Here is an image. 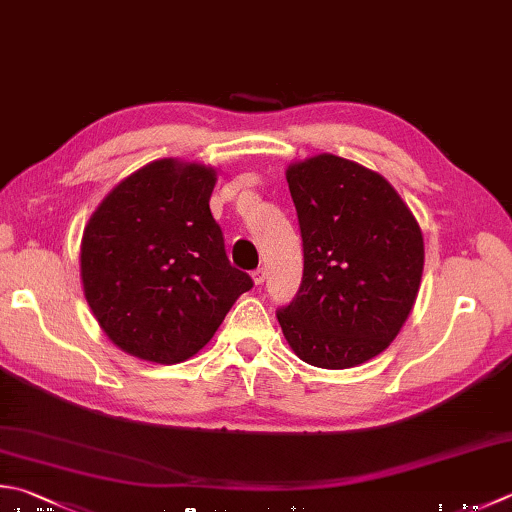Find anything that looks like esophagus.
<instances>
[{"instance_id":"34e87169","label":"esophagus","mask_w":512,"mask_h":512,"mask_svg":"<svg viewBox=\"0 0 512 512\" xmlns=\"http://www.w3.org/2000/svg\"><path fill=\"white\" fill-rule=\"evenodd\" d=\"M252 278H254V283H256V285H263V283H265V278H267V269H265V267H258V269H254Z\"/></svg>"}]
</instances>
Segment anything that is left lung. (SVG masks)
<instances>
[{
  "label": "left lung",
  "mask_w": 512,
  "mask_h": 512,
  "mask_svg": "<svg viewBox=\"0 0 512 512\" xmlns=\"http://www.w3.org/2000/svg\"><path fill=\"white\" fill-rule=\"evenodd\" d=\"M303 238V281L276 312L298 359L345 370L374 359L406 323L423 274V236L376 171L332 153L287 167Z\"/></svg>",
  "instance_id": "1"
}]
</instances>
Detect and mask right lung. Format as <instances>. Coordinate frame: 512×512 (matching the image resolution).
I'll list each match as a JSON object with an SVG mask.
<instances>
[{"label":"right lung","mask_w":512,"mask_h":512,"mask_svg":"<svg viewBox=\"0 0 512 512\" xmlns=\"http://www.w3.org/2000/svg\"><path fill=\"white\" fill-rule=\"evenodd\" d=\"M216 169L156 160L106 196L84 227V296L109 339L171 365L202 350L254 281L229 263L211 216Z\"/></svg>","instance_id":"obj_1"}]
</instances>
